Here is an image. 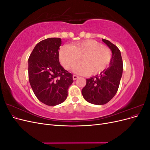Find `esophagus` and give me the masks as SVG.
Wrapping results in <instances>:
<instances>
[{"label":"esophagus","instance_id":"1","mask_svg":"<svg viewBox=\"0 0 150 150\" xmlns=\"http://www.w3.org/2000/svg\"><path fill=\"white\" fill-rule=\"evenodd\" d=\"M78 78H79V77L78 76H76V75L72 76V78H73V80H76Z\"/></svg>","mask_w":150,"mask_h":150}]
</instances>
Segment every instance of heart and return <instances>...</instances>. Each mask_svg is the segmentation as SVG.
I'll return each mask as SVG.
<instances>
[{"instance_id":"heart-1","label":"heart","mask_w":150,"mask_h":150,"mask_svg":"<svg viewBox=\"0 0 150 150\" xmlns=\"http://www.w3.org/2000/svg\"><path fill=\"white\" fill-rule=\"evenodd\" d=\"M73 67V71L78 74H96L99 73L110 64L111 53L108 48L94 40H85L62 47L59 52L62 65L69 69L79 59Z\"/></svg>"}]
</instances>
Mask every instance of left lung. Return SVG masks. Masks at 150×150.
Segmentation results:
<instances>
[{
  "instance_id": "8db88e82",
  "label": "left lung",
  "mask_w": 150,
  "mask_h": 150,
  "mask_svg": "<svg viewBox=\"0 0 150 150\" xmlns=\"http://www.w3.org/2000/svg\"><path fill=\"white\" fill-rule=\"evenodd\" d=\"M102 40L112 52L110 66L99 75L86 79V84L81 91L86 101L96 105L105 104L115 96L123 71L120 49L109 40Z\"/></svg>"
}]
</instances>
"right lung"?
Returning <instances> with one entry per match:
<instances>
[{
    "instance_id": "1",
    "label": "right lung",
    "mask_w": 150,
    "mask_h": 150,
    "mask_svg": "<svg viewBox=\"0 0 150 150\" xmlns=\"http://www.w3.org/2000/svg\"><path fill=\"white\" fill-rule=\"evenodd\" d=\"M61 39L48 38L36 44L28 59L29 80L35 96L48 106L64 102L73 83L72 74L59 63Z\"/></svg>"
}]
</instances>
